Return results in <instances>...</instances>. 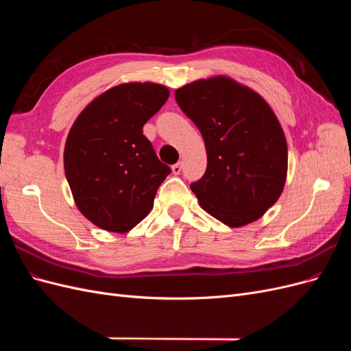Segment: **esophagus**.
Here are the masks:
<instances>
[{
    "instance_id": "1",
    "label": "esophagus",
    "mask_w": 351,
    "mask_h": 351,
    "mask_svg": "<svg viewBox=\"0 0 351 351\" xmlns=\"http://www.w3.org/2000/svg\"><path fill=\"white\" fill-rule=\"evenodd\" d=\"M182 168H183V164H182V162H177V164H174V165L171 167L173 173H174L176 176H178L180 173H182Z\"/></svg>"
}]
</instances>
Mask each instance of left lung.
I'll use <instances>...</instances> for the list:
<instances>
[{
  "instance_id": "1",
  "label": "left lung",
  "mask_w": 351,
  "mask_h": 351,
  "mask_svg": "<svg viewBox=\"0 0 351 351\" xmlns=\"http://www.w3.org/2000/svg\"><path fill=\"white\" fill-rule=\"evenodd\" d=\"M174 95L205 141L206 171L190 184L200 206L228 227L261 218L282 192L289 161L269 105L222 76L189 83Z\"/></svg>"
}]
</instances>
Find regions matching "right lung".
Here are the masks:
<instances>
[{
	"instance_id": "1",
	"label": "right lung",
	"mask_w": 351,
	"mask_h": 351,
	"mask_svg": "<svg viewBox=\"0 0 351 351\" xmlns=\"http://www.w3.org/2000/svg\"><path fill=\"white\" fill-rule=\"evenodd\" d=\"M169 97L156 83H124L104 92L74 121L64 171L82 214L95 226L125 232L149 214L171 168L143 136L145 123Z\"/></svg>"
}]
</instances>
